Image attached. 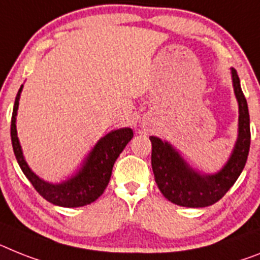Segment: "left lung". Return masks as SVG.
Wrapping results in <instances>:
<instances>
[{
  "instance_id": "8db88e82",
  "label": "left lung",
  "mask_w": 260,
  "mask_h": 260,
  "mask_svg": "<svg viewBox=\"0 0 260 260\" xmlns=\"http://www.w3.org/2000/svg\"><path fill=\"white\" fill-rule=\"evenodd\" d=\"M231 80L238 102V137L228 162L217 173L197 171L171 143L150 136L152 169L156 184L168 201L185 208H206L223 197L234 185L247 161L250 150V115L239 76L231 69Z\"/></svg>"
}]
</instances>
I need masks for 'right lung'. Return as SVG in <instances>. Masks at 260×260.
<instances>
[{"mask_svg":"<svg viewBox=\"0 0 260 260\" xmlns=\"http://www.w3.org/2000/svg\"><path fill=\"white\" fill-rule=\"evenodd\" d=\"M23 84L19 88L15 96L14 108L12 115V126H10V136H12L13 150L19 167L22 169L27 180L36 187V190L45 200L52 205L62 206V208H79L88 205L103 194L107 185L110 182L112 174L113 164L123 152L125 145L132 140L134 131L131 128H119L113 129L103 136L98 141L89 153L80 164L79 169L59 184H52L49 181L38 177L26 162L23 157L22 148L17 136V111L19 106V98L22 92Z\"/></svg>","mask_w":260,"mask_h":260,"instance_id":"1","label":"right lung"}]
</instances>
